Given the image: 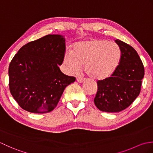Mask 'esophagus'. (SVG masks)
Instances as JSON below:
<instances>
[{"label": "esophagus", "instance_id": "34e87169", "mask_svg": "<svg viewBox=\"0 0 153 153\" xmlns=\"http://www.w3.org/2000/svg\"><path fill=\"white\" fill-rule=\"evenodd\" d=\"M77 82H78L79 83H82L84 80H83V78H82V77H78V78L77 79Z\"/></svg>", "mask_w": 153, "mask_h": 153}]
</instances>
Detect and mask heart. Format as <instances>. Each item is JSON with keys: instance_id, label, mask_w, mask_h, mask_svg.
Returning a JSON list of instances; mask_svg holds the SVG:
<instances>
[{"instance_id": "b5f03b06", "label": "heart", "mask_w": 153, "mask_h": 153, "mask_svg": "<svg viewBox=\"0 0 153 153\" xmlns=\"http://www.w3.org/2000/svg\"><path fill=\"white\" fill-rule=\"evenodd\" d=\"M121 51L118 45L102 39L79 41L73 51L64 55V64L69 74H76L84 64V71L94 79H103L115 71L120 62Z\"/></svg>"}]
</instances>
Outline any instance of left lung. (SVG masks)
Returning <instances> with one entry per match:
<instances>
[{"instance_id":"1","label":"left lung","mask_w":153,"mask_h":153,"mask_svg":"<svg viewBox=\"0 0 153 153\" xmlns=\"http://www.w3.org/2000/svg\"><path fill=\"white\" fill-rule=\"evenodd\" d=\"M121 51L119 64L111 76L97 81L95 106L106 112H118L131 105L140 93L144 66L137 53L130 45L115 40Z\"/></svg>"}]
</instances>
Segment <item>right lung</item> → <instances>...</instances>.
Returning a JSON list of instances; mask_svg holds the SVG:
<instances>
[{
  "instance_id": "add662e5",
  "label": "right lung",
  "mask_w": 153,
  "mask_h": 153,
  "mask_svg": "<svg viewBox=\"0 0 153 153\" xmlns=\"http://www.w3.org/2000/svg\"><path fill=\"white\" fill-rule=\"evenodd\" d=\"M66 44L60 35H47L23 46L9 65V88L19 106L43 114L54 110L65 88L76 80L60 71Z\"/></svg>"
}]
</instances>
